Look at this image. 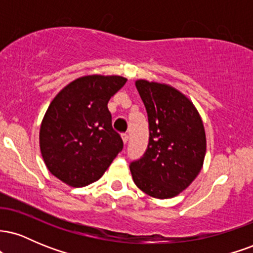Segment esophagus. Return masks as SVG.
<instances>
[{"mask_svg":"<svg viewBox=\"0 0 253 253\" xmlns=\"http://www.w3.org/2000/svg\"><path fill=\"white\" fill-rule=\"evenodd\" d=\"M121 138H123L124 144L126 145V144H127V141H128V134H126V133H124V134L121 135Z\"/></svg>","mask_w":253,"mask_h":253,"instance_id":"obj_1","label":"esophagus"}]
</instances>
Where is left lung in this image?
<instances>
[{
    "mask_svg": "<svg viewBox=\"0 0 253 253\" xmlns=\"http://www.w3.org/2000/svg\"><path fill=\"white\" fill-rule=\"evenodd\" d=\"M146 108L150 140L145 155L129 165L135 185L155 199H171L196 178L206 156V132L194 103L165 83L136 80Z\"/></svg>",
    "mask_w": 253,
    "mask_h": 253,
    "instance_id": "1",
    "label": "left lung"
}]
</instances>
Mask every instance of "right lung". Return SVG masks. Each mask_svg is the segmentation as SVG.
Segmentation results:
<instances>
[{
  "label": "right lung",
  "mask_w": 253,
  "mask_h": 253,
  "mask_svg": "<svg viewBox=\"0 0 253 253\" xmlns=\"http://www.w3.org/2000/svg\"><path fill=\"white\" fill-rule=\"evenodd\" d=\"M127 78L89 75L64 86L46 110L39 145L50 172L74 188L100 179L123 150L108 101Z\"/></svg>",
  "instance_id": "obj_1"
}]
</instances>
